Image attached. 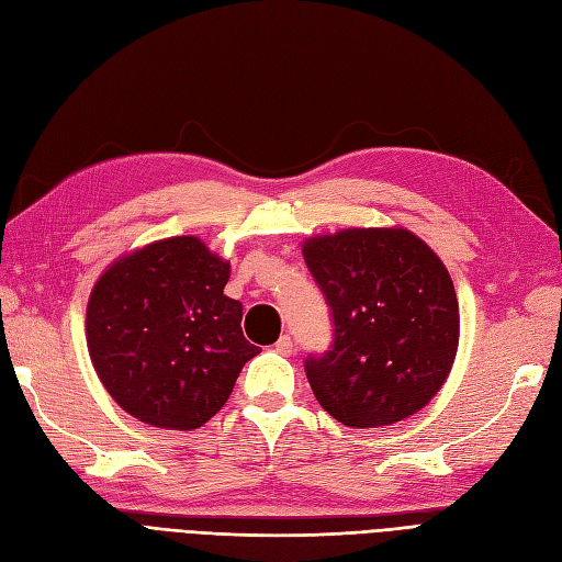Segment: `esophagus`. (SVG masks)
Masks as SVG:
<instances>
[{"label": "esophagus", "mask_w": 562, "mask_h": 562, "mask_svg": "<svg viewBox=\"0 0 562 562\" xmlns=\"http://www.w3.org/2000/svg\"><path fill=\"white\" fill-rule=\"evenodd\" d=\"M274 351L281 353V356H291L293 353V339H291V335H281V339L274 345Z\"/></svg>", "instance_id": "34e87169"}]
</instances>
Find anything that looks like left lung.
<instances>
[{
	"label": "left lung",
	"instance_id": "8db88e82",
	"mask_svg": "<svg viewBox=\"0 0 562 562\" xmlns=\"http://www.w3.org/2000/svg\"><path fill=\"white\" fill-rule=\"evenodd\" d=\"M302 255L335 323L328 353L304 361L323 411L356 429L419 413L446 384L459 345L446 265L405 227L310 236Z\"/></svg>",
	"mask_w": 562,
	"mask_h": 562
}]
</instances>
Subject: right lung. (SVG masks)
Wrapping results in <instances>:
<instances>
[{
	"instance_id": "1",
	"label": "right lung",
	"mask_w": 562,
	"mask_h": 562,
	"mask_svg": "<svg viewBox=\"0 0 562 562\" xmlns=\"http://www.w3.org/2000/svg\"><path fill=\"white\" fill-rule=\"evenodd\" d=\"M227 281L229 262L192 234L135 248L100 274L87 307L89 356L131 417L190 431L227 403L260 353Z\"/></svg>"
}]
</instances>
